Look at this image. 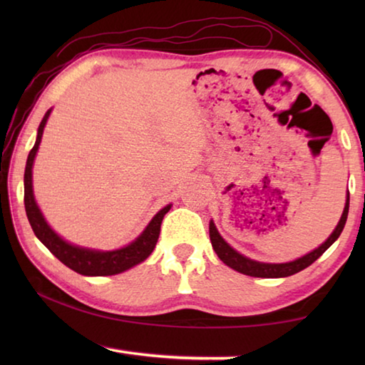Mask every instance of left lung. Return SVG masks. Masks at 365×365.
I'll return each mask as SVG.
<instances>
[{
    "label": "left lung",
    "instance_id": "8db88e82",
    "mask_svg": "<svg viewBox=\"0 0 365 365\" xmlns=\"http://www.w3.org/2000/svg\"><path fill=\"white\" fill-rule=\"evenodd\" d=\"M348 211H349V193L346 196V205H344V211L341 214V219H339L338 225L333 233L327 238V242L319 246L311 252H307L306 256H302L299 259H294L292 262H283V264H267V262H257L252 261V259L246 257L243 255H240L238 251H235L230 245H228L224 238L220 237V233L215 228L214 222H209V237H211V243L212 248L215 251V255L219 256V259L228 267H232L233 270L240 272V274L250 275V277H261V279H282V277H289L293 274H298L302 269H306L311 265L312 262H316L317 259L324 255V252L330 248V246L336 242L339 235H341L346 219H348ZM280 225V222H279Z\"/></svg>",
    "mask_w": 365,
    "mask_h": 365
}]
</instances>
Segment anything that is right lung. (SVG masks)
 Returning a JSON list of instances; mask_svg holds the SVG:
<instances>
[{"instance_id": "add662e5", "label": "right lung", "mask_w": 365, "mask_h": 365, "mask_svg": "<svg viewBox=\"0 0 365 365\" xmlns=\"http://www.w3.org/2000/svg\"><path fill=\"white\" fill-rule=\"evenodd\" d=\"M51 109L43 117L40 122L38 133H36V141L32 150L29 153L27 164H26V174H24V205H26L27 219L32 225V230L36 235V238L46 246V248L56 256L61 262L73 272L88 277H104V275H115L120 274L123 270H128L133 265L143 262L145 259L151 255L154 246L158 243L160 224H163L164 215L169 212L170 205L160 209V211L154 215L153 220L148 224L140 237L132 242L130 245L123 246L120 250L114 251H96L82 248V246H76L67 243L59 235L48 225V222L43 217L41 211L36 206L35 196H34V185H32V168L34 160L38 151L40 141L43 137V128L46 125V120Z\"/></svg>"}]
</instances>
